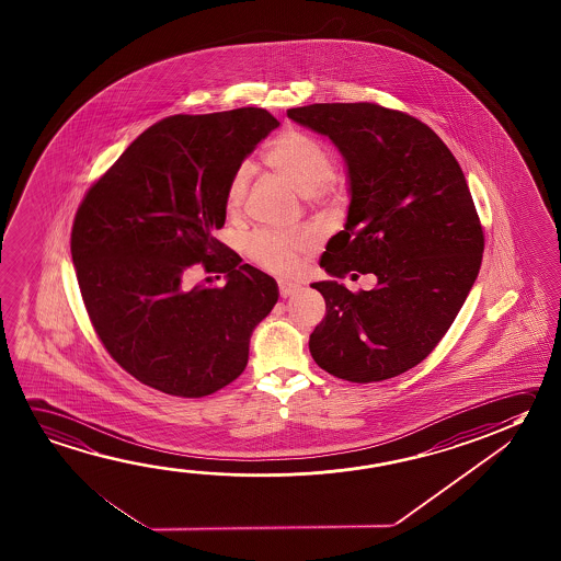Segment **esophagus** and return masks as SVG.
I'll return each instance as SVG.
<instances>
[{
  "label": "esophagus",
  "mask_w": 561,
  "mask_h": 561,
  "mask_svg": "<svg viewBox=\"0 0 561 561\" xmlns=\"http://www.w3.org/2000/svg\"><path fill=\"white\" fill-rule=\"evenodd\" d=\"M277 289H279V295H282L284 299H287V297H291V295L299 291V285L291 284V282H285V279H279V282H277Z\"/></svg>",
  "instance_id": "obj_1"
}]
</instances>
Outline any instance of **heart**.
I'll list each match as a JSON object with an SVG mask.
<instances>
[{
	"mask_svg": "<svg viewBox=\"0 0 561 561\" xmlns=\"http://www.w3.org/2000/svg\"><path fill=\"white\" fill-rule=\"evenodd\" d=\"M266 164L284 175L311 199H327L339 192V178L334 175L331 152L321 140L304 130L287 129L266 150ZM249 192V168L240 165L230 178L225 192V207L237 215L244 205ZM311 247L307 237L285 234L272 229H260L250 237L249 256L257 266L274 274H291L297 267L299 254Z\"/></svg>",
	"mask_w": 561,
	"mask_h": 561,
	"instance_id": "obj_1",
	"label": "heart"
}]
</instances>
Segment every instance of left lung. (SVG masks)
Masks as SVG:
<instances>
[{
	"mask_svg": "<svg viewBox=\"0 0 561 561\" xmlns=\"http://www.w3.org/2000/svg\"><path fill=\"white\" fill-rule=\"evenodd\" d=\"M287 117L331 138L348 164V222L321 266L334 277L377 276L356 294L311 285L327 304L312 359L352 383L401 376L436 348L479 274L485 237L466 175L442 138L403 111L312 103Z\"/></svg>",
	"mask_w": 561,
	"mask_h": 561,
	"instance_id": "left-lung-1",
	"label": "left lung"
}]
</instances>
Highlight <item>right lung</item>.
<instances>
[{
	"label": "right lung",
	"mask_w": 561,
	"mask_h": 561,
	"mask_svg": "<svg viewBox=\"0 0 561 561\" xmlns=\"http://www.w3.org/2000/svg\"><path fill=\"white\" fill-rule=\"evenodd\" d=\"M277 125L260 107L165 117L83 195L70 237L83 305L111 358L140 383L197 399L247 368L276 279L213 234L230 178ZM195 263L228 284L190 290Z\"/></svg>",
	"instance_id": "right-lung-1"
}]
</instances>
